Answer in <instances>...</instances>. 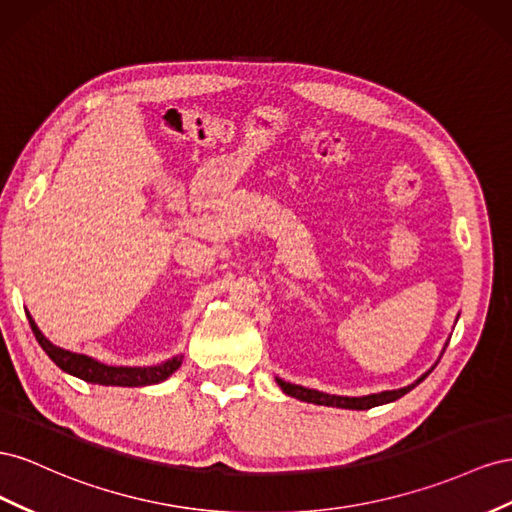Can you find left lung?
<instances>
[{
	"instance_id": "8db88e82",
	"label": "left lung",
	"mask_w": 512,
	"mask_h": 512,
	"mask_svg": "<svg viewBox=\"0 0 512 512\" xmlns=\"http://www.w3.org/2000/svg\"><path fill=\"white\" fill-rule=\"evenodd\" d=\"M427 375L429 373L422 375L416 384H420ZM276 382H279V386L283 388L285 394H289V397H296L300 401L315 403V405L345 407V410H369V407H375V405H384V403H390V401H397V399L403 397V394H407L416 386V384H412V386H405V388H399V390H386V392H379V394H369V397H337V394H326V392H319V390L296 386V384L283 382V379H276Z\"/></svg>"
}]
</instances>
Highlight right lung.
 <instances>
[{
	"label": "right lung",
	"instance_id": "obj_1",
	"mask_svg": "<svg viewBox=\"0 0 512 512\" xmlns=\"http://www.w3.org/2000/svg\"><path fill=\"white\" fill-rule=\"evenodd\" d=\"M29 326L34 330V337L40 343V347L45 349L47 356L60 367L62 371L75 375L79 379H85L90 384H100V386H148V384H158L167 379L173 371H178L182 364V356L171 358L163 364H156V367H107L94 358H87L83 354H72L66 352V349L57 347L45 339V334L38 330L34 324V319L27 315Z\"/></svg>",
	"mask_w": 512,
	"mask_h": 512
}]
</instances>
